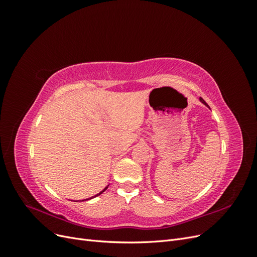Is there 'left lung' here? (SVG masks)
I'll return each mask as SVG.
<instances>
[{
  "label": "left lung",
  "instance_id": "left-lung-1",
  "mask_svg": "<svg viewBox=\"0 0 257 257\" xmlns=\"http://www.w3.org/2000/svg\"><path fill=\"white\" fill-rule=\"evenodd\" d=\"M199 99H200V102H201V103H203V104H205L206 106H208V104H207V103L205 102V100H204L203 98H201V97H199ZM208 107H209V106H208Z\"/></svg>",
  "mask_w": 257,
  "mask_h": 257
}]
</instances>
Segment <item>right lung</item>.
<instances>
[{
  "instance_id": "1",
  "label": "right lung",
  "mask_w": 257,
  "mask_h": 257,
  "mask_svg": "<svg viewBox=\"0 0 257 257\" xmlns=\"http://www.w3.org/2000/svg\"><path fill=\"white\" fill-rule=\"evenodd\" d=\"M107 188H108V186H106V188H105V189H104V190H103V191H102V192H99V193H98V194H96V195H95V196H93V197H96V196H98V195H100V194H102V193H103V192H104V191H106V190H107ZM93 197H91V198H93ZM91 198H90V199H91ZM84 200H85V199H84ZM87 200H88V199H87Z\"/></svg>"
}]
</instances>
